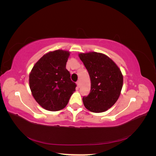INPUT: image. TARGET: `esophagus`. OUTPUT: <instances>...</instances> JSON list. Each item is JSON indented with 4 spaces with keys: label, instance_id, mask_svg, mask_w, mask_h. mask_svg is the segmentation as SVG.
Instances as JSON below:
<instances>
[{
    "label": "esophagus",
    "instance_id": "obj_1",
    "mask_svg": "<svg viewBox=\"0 0 156 156\" xmlns=\"http://www.w3.org/2000/svg\"><path fill=\"white\" fill-rule=\"evenodd\" d=\"M76 84H77V87H79V85H80V81H77V83H76Z\"/></svg>",
    "mask_w": 156,
    "mask_h": 156
}]
</instances>
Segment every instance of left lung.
<instances>
[{"instance_id":"obj_1","label":"left lung","mask_w":156,"mask_h":156,"mask_svg":"<svg viewBox=\"0 0 156 156\" xmlns=\"http://www.w3.org/2000/svg\"><path fill=\"white\" fill-rule=\"evenodd\" d=\"M90 75L91 89L83 98L84 105L93 112H102L110 108L119 99L123 85V75L119 68L104 54L90 52L80 53Z\"/></svg>"}]
</instances>
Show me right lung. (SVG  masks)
<instances>
[{
    "instance_id": "obj_1",
    "label": "right lung",
    "mask_w": 156,
    "mask_h": 156,
    "mask_svg": "<svg viewBox=\"0 0 156 156\" xmlns=\"http://www.w3.org/2000/svg\"><path fill=\"white\" fill-rule=\"evenodd\" d=\"M69 52L56 50L44 55L35 64L29 75L33 97L45 109L57 111L64 108L75 90L66 65Z\"/></svg>"
}]
</instances>
